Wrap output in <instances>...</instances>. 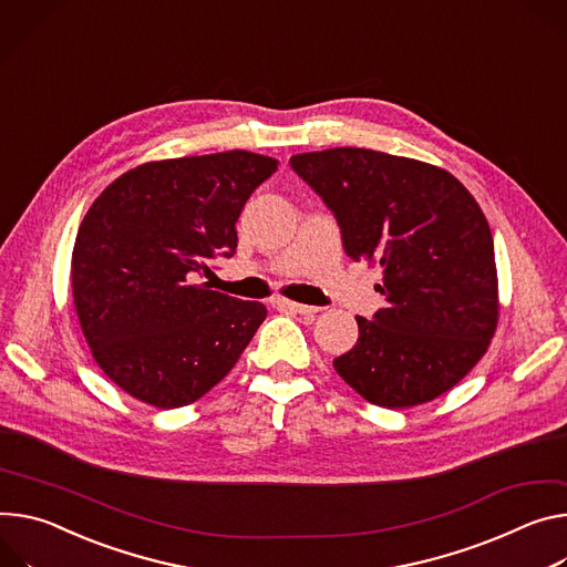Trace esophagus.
Segmentation results:
<instances>
[{
	"mask_svg": "<svg viewBox=\"0 0 567 567\" xmlns=\"http://www.w3.org/2000/svg\"><path fill=\"white\" fill-rule=\"evenodd\" d=\"M276 305L280 307V310H289V312H296V315H319L321 310L319 307H312V305H302V302H293V300H287V298H278Z\"/></svg>",
	"mask_w": 567,
	"mask_h": 567,
	"instance_id": "esophagus-1",
	"label": "esophagus"
}]
</instances>
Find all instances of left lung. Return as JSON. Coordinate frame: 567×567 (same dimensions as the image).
Listing matches in <instances>:
<instances>
[{
    "mask_svg": "<svg viewBox=\"0 0 567 567\" xmlns=\"http://www.w3.org/2000/svg\"><path fill=\"white\" fill-rule=\"evenodd\" d=\"M291 169L334 213L343 250L380 267L386 307L357 317L359 339L334 371L369 402L406 409L466 378L499 319L491 226L450 172L391 153L337 146Z\"/></svg>",
    "mask_w": 567,
    "mask_h": 567,
    "instance_id": "1",
    "label": "left lung"
}]
</instances>
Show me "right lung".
<instances>
[{
	"mask_svg": "<svg viewBox=\"0 0 567 567\" xmlns=\"http://www.w3.org/2000/svg\"><path fill=\"white\" fill-rule=\"evenodd\" d=\"M278 161L250 151L153 161L128 169L85 213L72 296L99 369L158 409L219 384L267 307L196 282L237 250V219Z\"/></svg>",
	"mask_w": 567,
	"mask_h": 567,
	"instance_id": "1",
	"label": "right lung"
}]
</instances>
